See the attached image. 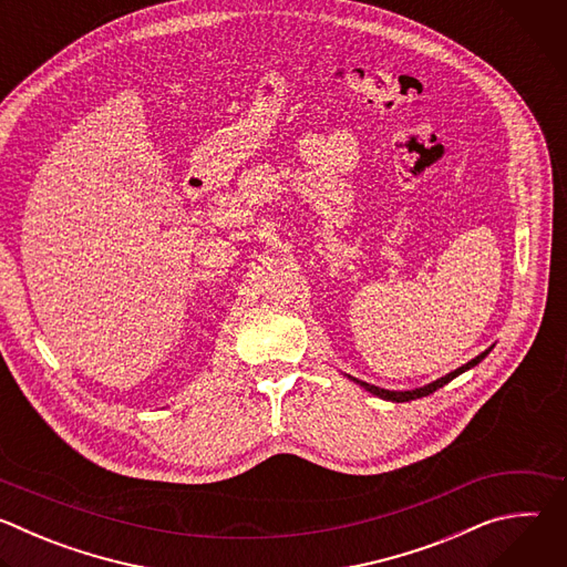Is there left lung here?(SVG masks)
I'll use <instances>...</instances> for the list:
<instances>
[{
  "label": "left lung",
  "mask_w": 567,
  "mask_h": 567,
  "mask_svg": "<svg viewBox=\"0 0 567 567\" xmlns=\"http://www.w3.org/2000/svg\"><path fill=\"white\" fill-rule=\"evenodd\" d=\"M489 354V350L487 352H482V354H477L475 359H471L468 363H464L462 368H457V370H453L451 374H446V377H442V379H437V381H433V383H429V385H424V388H415V390H403V392H394V390H383V388H377V385H370V383H365V381H357V383H361L368 392H372V394H377V396H381V399H388V401H411V399H420V396H426V394H431V392H435V390H440L442 385H446L449 381H453L457 374H462L464 370H468V368H473V365H477L484 357Z\"/></svg>",
  "instance_id": "obj_1"
}]
</instances>
